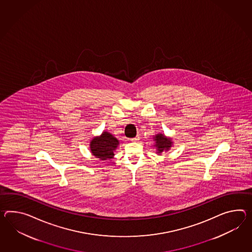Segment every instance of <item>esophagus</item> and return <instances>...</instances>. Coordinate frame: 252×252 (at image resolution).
Segmentation results:
<instances>
[{
    "mask_svg": "<svg viewBox=\"0 0 252 252\" xmlns=\"http://www.w3.org/2000/svg\"><path fill=\"white\" fill-rule=\"evenodd\" d=\"M130 140H131V141L132 142L138 141V140H139V136L137 135V136H135V137H133V138H131Z\"/></svg>",
    "mask_w": 252,
    "mask_h": 252,
    "instance_id": "34e87169",
    "label": "esophagus"
}]
</instances>
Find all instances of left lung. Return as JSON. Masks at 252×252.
Here are the masks:
<instances>
[{"label":"left lung","instance_id":"obj_1","mask_svg":"<svg viewBox=\"0 0 252 252\" xmlns=\"http://www.w3.org/2000/svg\"><path fill=\"white\" fill-rule=\"evenodd\" d=\"M155 141H156V147L158 149L157 153L161 154L165 150L166 151L171 148V140L169 138H166V136L162 134L156 135Z\"/></svg>","mask_w":252,"mask_h":252}]
</instances>
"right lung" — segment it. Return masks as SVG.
I'll return each mask as SVG.
<instances>
[{"instance_id": "right-lung-1", "label": "right lung", "mask_w": 252, "mask_h": 252, "mask_svg": "<svg viewBox=\"0 0 252 252\" xmlns=\"http://www.w3.org/2000/svg\"><path fill=\"white\" fill-rule=\"evenodd\" d=\"M118 145V140L110 133L103 132L99 137L94 138L91 141L90 148L93 155L101 160L113 158L114 150H116Z\"/></svg>"}]
</instances>
